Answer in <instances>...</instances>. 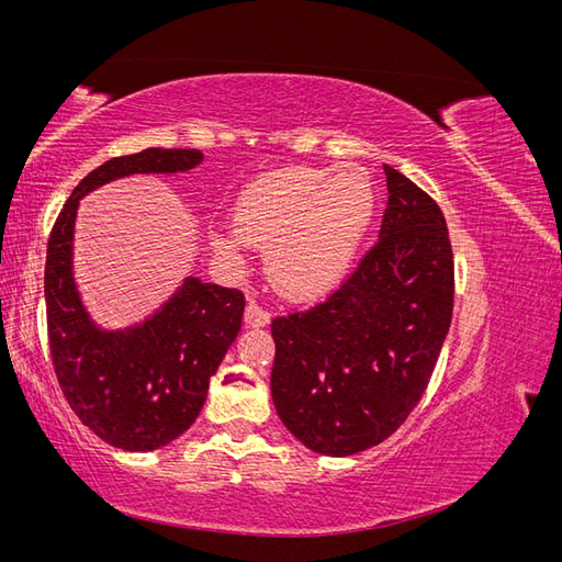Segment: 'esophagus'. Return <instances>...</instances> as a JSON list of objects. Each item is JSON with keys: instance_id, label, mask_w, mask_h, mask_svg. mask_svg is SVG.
Segmentation results:
<instances>
[{"instance_id": "1", "label": "esophagus", "mask_w": 562, "mask_h": 562, "mask_svg": "<svg viewBox=\"0 0 562 562\" xmlns=\"http://www.w3.org/2000/svg\"><path fill=\"white\" fill-rule=\"evenodd\" d=\"M269 321H271L269 310L262 307L258 300H250L248 307H246V323H248V326H267Z\"/></svg>"}]
</instances>
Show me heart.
Returning <instances> with one entry per match:
<instances>
[{
    "instance_id": "heart-1",
    "label": "heart",
    "mask_w": 562,
    "mask_h": 562,
    "mask_svg": "<svg viewBox=\"0 0 562 562\" xmlns=\"http://www.w3.org/2000/svg\"><path fill=\"white\" fill-rule=\"evenodd\" d=\"M375 213V187L366 171L291 166L248 184L236 203L229 250L246 241L271 248L269 262L285 293L307 297L347 274Z\"/></svg>"
}]
</instances>
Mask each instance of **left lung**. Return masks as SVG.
Instances as JSON below:
<instances>
[{"mask_svg": "<svg viewBox=\"0 0 562 562\" xmlns=\"http://www.w3.org/2000/svg\"><path fill=\"white\" fill-rule=\"evenodd\" d=\"M380 239L353 274L310 310L271 321V398L321 454L382 443L419 403L452 321L454 260L438 203L384 166Z\"/></svg>", "mask_w": 562, "mask_h": 562, "instance_id": "8db88e82", "label": "left lung"}]
</instances>
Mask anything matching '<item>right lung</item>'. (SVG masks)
<instances>
[{
    "label": "right lung",
    "instance_id": "1",
    "mask_svg": "<svg viewBox=\"0 0 562 562\" xmlns=\"http://www.w3.org/2000/svg\"><path fill=\"white\" fill-rule=\"evenodd\" d=\"M201 159L199 149L147 147L105 161L75 187L48 236L44 297L50 361L75 415L114 448L157 450L192 427L211 378L241 330L246 300L239 288L190 277L140 326L100 330L72 277L79 199L114 178L190 171Z\"/></svg>",
    "mask_w": 562,
    "mask_h": 562
}]
</instances>
